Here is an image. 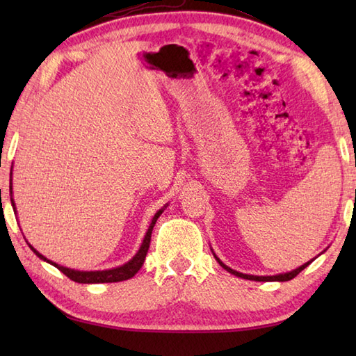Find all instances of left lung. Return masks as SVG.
Here are the masks:
<instances>
[{
	"instance_id": "obj_1",
	"label": "left lung",
	"mask_w": 356,
	"mask_h": 356,
	"mask_svg": "<svg viewBox=\"0 0 356 356\" xmlns=\"http://www.w3.org/2000/svg\"><path fill=\"white\" fill-rule=\"evenodd\" d=\"M211 251H213V249H211ZM324 251H326V249H324ZM324 251H323V252H324ZM323 252H321V254H323ZM213 255H214V259L218 261V264H220V266H222L223 269L228 270L229 274L236 275V277H240V278H245V280H252V282H289V280H292L293 277H297L301 270H303L305 268H307L309 264H311V263L316 259V257H315V259L309 260V261L305 263V264H301L300 268L293 269V270H291V272H283V274H277V275H251V274H243V272L234 270V269H231L229 266H226V264L214 254V251H213Z\"/></svg>"
}]
</instances>
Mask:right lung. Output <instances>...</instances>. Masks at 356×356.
Segmentation results:
<instances>
[{"mask_svg": "<svg viewBox=\"0 0 356 356\" xmlns=\"http://www.w3.org/2000/svg\"><path fill=\"white\" fill-rule=\"evenodd\" d=\"M10 195H12V179H10ZM12 208L15 211V214H17V207H15V202H13V195H12ZM168 207V203L163 208H161L157 211V213L154 214V217L151 218V223L148 226V229L145 232V237H143L142 240V245L139 248V251L136 252L133 255L131 260H128L125 264H122V266H118V268H111V269H105V270H76V269H70V268H65V266H61V264H58L55 261H51L49 259H45V257L42 254H40L36 251V249L29 243L27 245L29 248L32 249L33 254H36V257H40L41 260L50 263L51 266L58 268L59 270L63 272V274H65L67 277H69L70 280H73V282L76 283H84V284H93V283H116V282H124V280H128L134 277L136 274H138V270L142 268L143 261H145V257H147V252H148V248H149V241H151V232H153V228L154 225L157 222V218L161 217V214L163 213V209Z\"/></svg>", "mask_w": 356, "mask_h": 356, "instance_id": "add662e5", "label": "right lung"}]
</instances>
